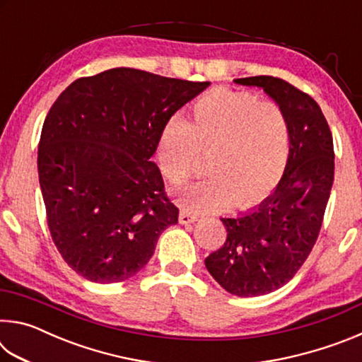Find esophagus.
I'll return each instance as SVG.
<instances>
[{
	"mask_svg": "<svg viewBox=\"0 0 362 362\" xmlns=\"http://www.w3.org/2000/svg\"><path fill=\"white\" fill-rule=\"evenodd\" d=\"M196 220H198V216H194L193 212H189L188 209H183V211H180V216H179V222L182 223V225H187V223H193V222H196Z\"/></svg>",
	"mask_w": 362,
	"mask_h": 362,
	"instance_id": "34e87169",
	"label": "esophagus"
}]
</instances>
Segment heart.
<instances>
[{
	"label": "heart",
	"instance_id": "heart-1",
	"mask_svg": "<svg viewBox=\"0 0 362 362\" xmlns=\"http://www.w3.org/2000/svg\"><path fill=\"white\" fill-rule=\"evenodd\" d=\"M198 155H207L209 179L183 189V206L206 212L254 204L276 187L286 169V115L252 94L212 90L193 103L192 118H173L158 139L159 168L173 185L192 177Z\"/></svg>",
	"mask_w": 362,
	"mask_h": 362
}]
</instances>
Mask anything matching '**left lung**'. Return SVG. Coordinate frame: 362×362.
I'll return each instance as SVG.
<instances>
[{"mask_svg": "<svg viewBox=\"0 0 362 362\" xmlns=\"http://www.w3.org/2000/svg\"><path fill=\"white\" fill-rule=\"evenodd\" d=\"M235 83L263 89L289 126V156L273 194L254 209L220 218L226 240L204 260L226 292L257 297L289 283L315 246L334 183V142L320 105L284 79Z\"/></svg>", "mask_w": 362, "mask_h": 362, "instance_id": "obj_1", "label": "left lung"}]
</instances>
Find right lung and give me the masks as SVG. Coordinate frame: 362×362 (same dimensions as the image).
<instances>
[{"label":"right lung","mask_w":362,"mask_h":362,"mask_svg":"<svg viewBox=\"0 0 362 362\" xmlns=\"http://www.w3.org/2000/svg\"><path fill=\"white\" fill-rule=\"evenodd\" d=\"M209 84L121 66L76 79L54 102L38 145L40 187L52 241L83 278L129 279L177 223L151 156L170 116Z\"/></svg>","instance_id":"1"}]
</instances>
